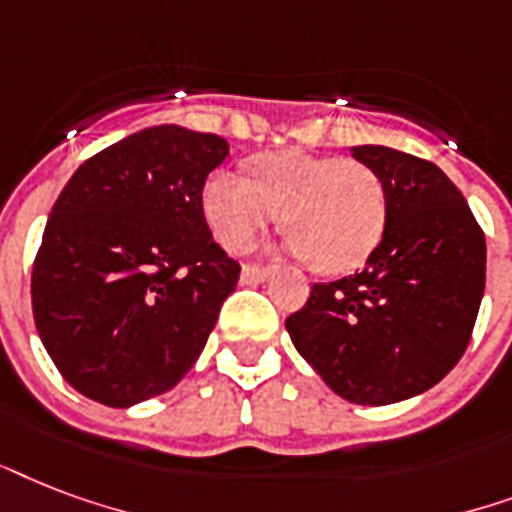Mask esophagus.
<instances>
[{"instance_id":"1","label":"esophagus","mask_w":512,"mask_h":512,"mask_svg":"<svg viewBox=\"0 0 512 512\" xmlns=\"http://www.w3.org/2000/svg\"><path fill=\"white\" fill-rule=\"evenodd\" d=\"M269 275H272V269H269V267H256V264H245L243 272H240V283H243V285L264 283V280H267Z\"/></svg>"}]
</instances>
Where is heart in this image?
<instances>
[{"label": "heart", "mask_w": 512, "mask_h": 512, "mask_svg": "<svg viewBox=\"0 0 512 512\" xmlns=\"http://www.w3.org/2000/svg\"><path fill=\"white\" fill-rule=\"evenodd\" d=\"M251 178L213 173L202 189V213L227 251H245L280 216L293 253L323 275L366 264L387 229V189L371 165L285 149L248 165Z\"/></svg>", "instance_id": "obj_1"}]
</instances>
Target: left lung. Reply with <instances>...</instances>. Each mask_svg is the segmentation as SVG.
I'll list each match as a JSON object with an SVG mask.
<instances>
[{
    "label": "left lung",
    "instance_id": "1",
    "mask_svg": "<svg viewBox=\"0 0 512 512\" xmlns=\"http://www.w3.org/2000/svg\"><path fill=\"white\" fill-rule=\"evenodd\" d=\"M382 176L387 229L363 272L315 283L285 320L293 347L339 398L387 406L457 366L486 285V240L438 165L390 146H352Z\"/></svg>",
    "mask_w": 512,
    "mask_h": 512
}]
</instances>
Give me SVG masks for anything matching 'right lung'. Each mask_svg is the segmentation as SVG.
<instances>
[{"mask_svg":"<svg viewBox=\"0 0 512 512\" xmlns=\"http://www.w3.org/2000/svg\"><path fill=\"white\" fill-rule=\"evenodd\" d=\"M213 133L154 125L93 154L58 194L31 269L39 339L85 398L128 408L176 387L240 264L213 240L202 186Z\"/></svg>","mask_w":512,"mask_h":512,"instance_id":"add662e5","label":"right lung"}]
</instances>
